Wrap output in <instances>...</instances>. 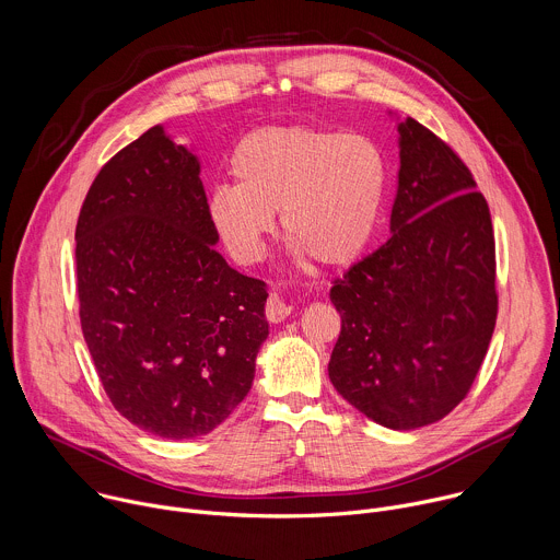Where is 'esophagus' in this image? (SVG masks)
<instances>
[{"mask_svg": "<svg viewBox=\"0 0 560 560\" xmlns=\"http://www.w3.org/2000/svg\"><path fill=\"white\" fill-rule=\"evenodd\" d=\"M292 314V305L283 301L279 294H270L266 301V318L270 323H281Z\"/></svg>", "mask_w": 560, "mask_h": 560, "instance_id": "1", "label": "esophagus"}]
</instances>
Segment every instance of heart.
I'll return each instance as SVG.
<instances>
[{
    "instance_id": "1",
    "label": "heart",
    "mask_w": 560,
    "mask_h": 560,
    "mask_svg": "<svg viewBox=\"0 0 560 560\" xmlns=\"http://www.w3.org/2000/svg\"><path fill=\"white\" fill-rule=\"evenodd\" d=\"M233 186L209 198V222L240 264L266 253L272 215L299 255L323 266L353 261L376 231L385 164L362 136L314 127H264L231 153Z\"/></svg>"
}]
</instances>
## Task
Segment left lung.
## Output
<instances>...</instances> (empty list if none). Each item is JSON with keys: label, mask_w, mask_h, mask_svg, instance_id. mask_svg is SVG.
<instances>
[{"label": "left lung", "mask_w": 560, "mask_h": 560, "mask_svg": "<svg viewBox=\"0 0 560 560\" xmlns=\"http://www.w3.org/2000/svg\"><path fill=\"white\" fill-rule=\"evenodd\" d=\"M392 237L334 279V389L387 429L448 416L470 392L497 323L494 233L464 160L413 118L398 125Z\"/></svg>", "instance_id": "obj_1"}]
</instances>
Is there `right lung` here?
Masks as SVG:
<instances>
[{
  "label": "right lung",
  "mask_w": 560,
  "mask_h": 560,
  "mask_svg": "<svg viewBox=\"0 0 560 560\" xmlns=\"http://www.w3.org/2000/svg\"><path fill=\"white\" fill-rule=\"evenodd\" d=\"M74 237L81 329L114 409L164 440L211 433L253 387L268 292L215 250L198 158L151 127L98 171Z\"/></svg>",
  "instance_id": "1"
}]
</instances>
